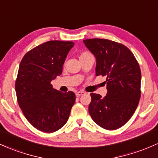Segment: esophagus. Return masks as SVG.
I'll list each match as a JSON object with an SVG mask.
<instances>
[{"label": "esophagus", "mask_w": 158, "mask_h": 158, "mask_svg": "<svg viewBox=\"0 0 158 158\" xmlns=\"http://www.w3.org/2000/svg\"><path fill=\"white\" fill-rule=\"evenodd\" d=\"M84 94H85V92H83V91H77V92L76 93V97H80L81 95Z\"/></svg>", "instance_id": "obj_1"}]
</instances>
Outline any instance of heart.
Here are the masks:
<instances>
[{"instance_id": "obj_1", "label": "heart", "mask_w": 158, "mask_h": 158, "mask_svg": "<svg viewBox=\"0 0 158 158\" xmlns=\"http://www.w3.org/2000/svg\"><path fill=\"white\" fill-rule=\"evenodd\" d=\"M88 54H90V53H88V52H83L82 55H88Z\"/></svg>"}]
</instances>
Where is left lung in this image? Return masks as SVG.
<instances>
[{
  "mask_svg": "<svg viewBox=\"0 0 158 158\" xmlns=\"http://www.w3.org/2000/svg\"><path fill=\"white\" fill-rule=\"evenodd\" d=\"M96 58V76H106L107 94L91 93L90 115L100 127L116 130L129 121L137 108L141 91V70L127 47L106 39L84 40Z\"/></svg>",
  "mask_w": 158,
  "mask_h": 158,
  "instance_id": "left-lung-1",
  "label": "left lung"
}]
</instances>
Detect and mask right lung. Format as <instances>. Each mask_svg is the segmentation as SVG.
<instances>
[{
  "label": "right lung",
  "instance_id": "1",
  "mask_svg": "<svg viewBox=\"0 0 158 158\" xmlns=\"http://www.w3.org/2000/svg\"><path fill=\"white\" fill-rule=\"evenodd\" d=\"M70 41L51 40L27 52L15 81L19 105L27 120L45 133L57 131L67 123L76 100L73 91L62 93L51 82L62 73Z\"/></svg>",
  "mask_w": 158,
  "mask_h": 158
}]
</instances>
